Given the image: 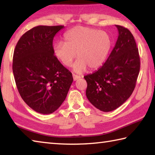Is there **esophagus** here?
Returning <instances> with one entry per match:
<instances>
[{"label":"esophagus","instance_id":"1","mask_svg":"<svg viewBox=\"0 0 155 155\" xmlns=\"http://www.w3.org/2000/svg\"><path fill=\"white\" fill-rule=\"evenodd\" d=\"M72 77H73V79H74V81H77V79H78V78H81L80 76H78L76 74H72Z\"/></svg>","mask_w":155,"mask_h":155}]
</instances>
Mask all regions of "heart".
Instances as JSON below:
<instances>
[{
    "mask_svg": "<svg viewBox=\"0 0 155 155\" xmlns=\"http://www.w3.org/2000/svg\"><path fill=\"white\" fill-rule=\"evenodd\" d=\"M64 43L53 46L56 58L66 67L71 66L77 57L74 71L82 73L89 67L95 70L103 65L111 47V40L105 31L78 26L64 34Z\"/></svg>",
    "mask_w": 155,
    "mask_h": 155,
    "instance_id": "b5f03b06",
    "label": "heart"
}]
</instances>
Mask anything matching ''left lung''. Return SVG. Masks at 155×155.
Wrapping results in <instances>:
<instances>
[{"mask_svg":"<svg viewBox=\"0 0 155 155\" xmlns=\"http://www.w3.org/2000/svg\"><path fill=\"white\" fill-rule=\"evenodd\" d=\"M118 38L105 63L87 81L86 96L101 111L118 108L132 94L140 69V59L134 37L128 28L115 25Z\"/></svg>","mask_w":155,"mask_h":155,"instance_id":"left-lung-1","label":"left lung"}]
</instances>
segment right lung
I'll use <instances>...</instances> for the list:
<instances>
[{
    "label": "right lung",
    "instance_id": "obj_1",
    "mask_svg": "<svg viewBox=\"0 0 155 155\" xmlns=\"http://www.w3.org/2000/svg\"><path fill=\"white\" fill-rule=\"evenodd\" d=\"M64 26H38L26 32L15 46L13 73L20 95L36 112L50 114L65 101L72 73L53 53L52 41Z\"/></svg>",
    "mask_w": 155,
    "mask_h": 155
}]
</instances>
